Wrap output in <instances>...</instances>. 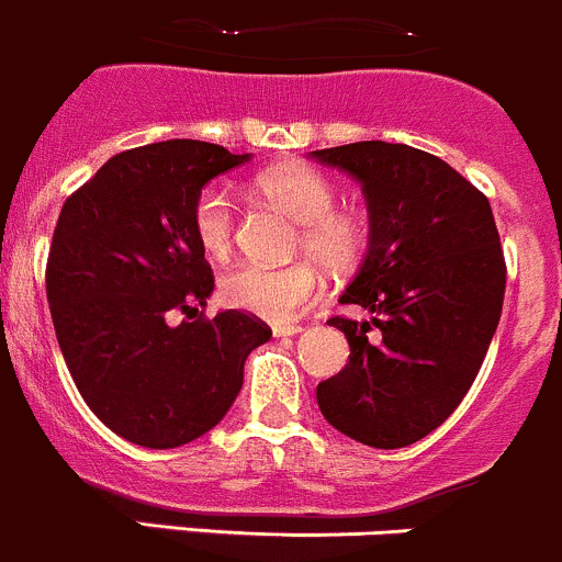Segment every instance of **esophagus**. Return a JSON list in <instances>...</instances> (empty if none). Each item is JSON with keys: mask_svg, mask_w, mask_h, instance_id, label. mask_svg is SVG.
Masks as SVG:
<instances>
[{"mask_svg": "<svg viewBox=\"0 0 562 562\" xmlns=\"http://www.w3.org/2000/svg\"><path fill=\"white\" fill-rule=\"evenodd\" d=\"M300 333H303V327L300 325H276L273 327L276 338H292V336H300Z\"/></svg>", "mask_w": 562, "mask_h": 562, "instance_id": "34e87169", "label": "esophagus"}]
</instances>
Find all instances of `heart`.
<instances>
[{"instance_id": "obj_1", "label": "heart", "mask_w": 562, "mask_h": 562, "mask_svg": "<svg viewBox=\"0 0 562 562\" xmlns=\"http://www.w3.org/2000/svg\"><path fill=\"white\" fill-rule=\"evenodd\" d=\"M262 199L292 215L300 226L294 251L308 254L330 273H347L366 251V226L358 215L336 210V186L311 166H279L254 180ZM237 207L226 188L207 186L191 204V232L210 259H226L235 246ZM325 294V281L308 259L273 268L243 262L221 279V297L232 308L268 322H292Z\"/></svg>"}]
</instances>
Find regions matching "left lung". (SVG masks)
<instances>
[{"mask_svg": "<svg viewBox=\"0 0 562 562\" xmlns=\"http://www.w3.org/2000/svg\"><path fill=\"white\" fill-rule=\"evenodd\" d=\"M360 182L369 254L341 303L369 322L333 316L349 363L316 385L333 429L371 448H404L435 431L468 396L497 330L505 259L488 199L424 149L355 142L311 153Z\"/></svg>", "mask_w": 562, "mask_h": 562, "instance_id": "left-lung-1", "label": "left lung"}]
</instances>
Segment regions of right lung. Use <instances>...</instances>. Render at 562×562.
<instances>
[{
	"mask_svg": "<svg viewBox=\"0 0 562 562\" xmlns=\"http://www.w3.org/2000/svg\"><path fill=\"white\" fill-rule=\"evenodd\" d=\"M246 160L210 142H155L105 160L63 204L46 265L54 330L87 407L127 442L164 451L213 429L251 349L273 336L246 311L204 316L215 279L191 204Z\"/></svg>",
	"mask_w": 562,
	"mask_h": 562,
	"instance_id": "add662e5",
	"label": "right lung"
}]
</instances>
